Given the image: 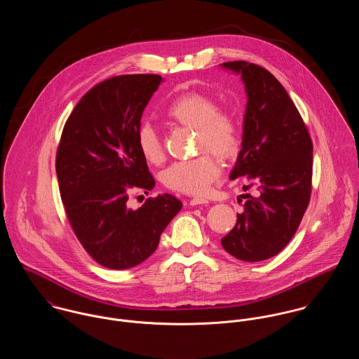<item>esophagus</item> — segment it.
Here are the masks:
<instances>
[{
    "label": "esophagus",
    "instance_id": "esophagus-1",
    "mask_svg": "<svg viewBox=\"0 0 359 359\" xmlns=\"http://www.w3.org/2000/svg\"><path fill=\"white\" fill-rule=\"evenodd\" d=\"M208 203V199L202 198V197H196V198L190 199V205L193 206H197V205H206Z\"/></svg>",
    "mask_w": 359,
    "mask_h": 359
}]
</instances>
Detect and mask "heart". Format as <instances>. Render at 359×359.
Here are the masks:
<instances>
[{"mask_svg": "<svg viewBox=\"0 0 359 359\" xmlns=\"http://www.w3.org/2000/svg\"><path fill=\"white\" fill-rule=\"evenodd\" d=\"M165 117L197 132L196 150L201 153L193 160L179 161L162 173L163 184L182 194H205L217 180L222 166L209 152L222 160H231L241 147V129L237 118L219 110V103L209 95L187 92L175 97L165 109ZM140 156L160 165L165 158L160 135L151 123H143L136 133Z\"/></svg>", "mask_w": 359, "mask_h": 359, "instance_id": "1", "label": "heart"}]
</instances>
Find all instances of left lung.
<instances>
[{"label":"left lung","mask_w":359,"mask_h":359,"mask_svg":"<svg viewBox=\"0 0 359 359\" xmlns=\"http://www.w3.org/2000/svg\"><path fill=\"white\" fill-rule=\"evenodd\" d=\"M241 74L248 95L242 149L230 175L246 176L257 196L246 194L237 224L222 246L242 262L270 259L294 236L311 197L313 142L287 92L269 70L243 60L226 62Z\"/></svg>","instance_id":"8db88e82"}]
</instances>
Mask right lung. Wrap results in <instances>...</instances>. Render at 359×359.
Masks as SVG:
<instances>
[{
	"label": "right lung",
	"mask_w": 359,
	"mask_h": 359,
	"mask_svg": "<svg viewBox=\"0 0 359 359\" xmlns=\"http://www.w3.org/2000/svg\"><path fill=\"white\" fill-rule=\"evenodd\" d=\"M161 81L128 74L95 85L66 121L57 146L56 175L70 226L89 256L111 270L150 257L183 206L170 194L147 198L136 210L126 205L132 190L156 186L136 133Z\"/></svg>",
	"instance_id": "1"
}]
</instances>
